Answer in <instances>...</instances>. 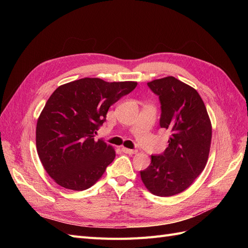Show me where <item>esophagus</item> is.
Wrapping results in <instances>:
<instances>
[{
    "label": "esophagus",
    "instance_id": "34e87169",
    "mask_svg": "<svg viewBox=\"0 0 248 248\" xmlns=\"http://www.w3.org/2000/svg\"><path fill=\"white\" fill-rule=\"evenodd\" d=\"M122 152L125 154H136L138 152V150H131V149H127V148H122Z\"/></svg>",
    "mask_w": 248,
    "mask_h": 248
}]
</instances>
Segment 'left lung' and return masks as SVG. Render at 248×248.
Here are the masks:
<instances>
[{
  "instance_id": "left-lung-1",
  "label": "left lung",
  "mask_w": 248,
  "mask_h": 248,
  "mask_svg": "<svg viewBox=\"0 0 248 248\" xmlns=\"http://www.w3.org/2000/svg\"><path fill=\"white\" fill-rule=\"evenodd\" d=\"M148 87L158 96L159 125L170 136L168 148L151 156L140 178L155 196L171 197L188 188L204 170L211 145V122L197 90L181 80L168 77L148 82Z\"/></svg>"
}]
</instances>
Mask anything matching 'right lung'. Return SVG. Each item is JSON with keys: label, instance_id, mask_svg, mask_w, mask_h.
I'll return each mask as SVG.
<instances>
[{"label": "right lung", "instance_id": "1", "mask_svg": "<svg viewBox=\"0 0 248 248\" xmlns=\"http://www.w3.org/2000/svg\"><path fill=\"white\" fill-rule=\"evenodd\" d=\"M85 78L60 86L50 95L36 127L43 168L60 186L81 191L94 185L115 159L112 147L94 140L110 106L137 87Z\"/></svg>", "mask_w": 248, "mask_h": 248}]
</instances>
